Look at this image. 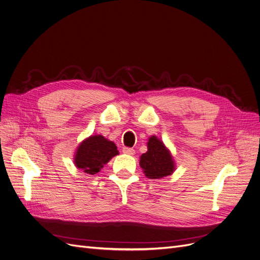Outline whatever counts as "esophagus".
<instances>
[{
  "mask_svg": "<svg viewBox=\"0 0 260 260\" xmlns=\"http://www.w3.org/2000/svg\"><path fill=\"white\" fill-rule=\"evenodd\" d=\"M122 152L126 154V155H134L135 154V149L132 147H123Z\"/></svg>",
  "mask_w": 260,
  "mask_h": 260,
  "instance_id": "1",
  "label": "esophagus"
}]
</instances>
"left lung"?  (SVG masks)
<instances>
[{"mask_svg":"<svg viewBox=\"0 0 260 260\" xmlns=\"http://www.w3.org/2000/svg\"><path fill=\"white\" fill-rule=\"evenodd\" d=\"M140 166L149 179H160L174 172L175 163L170 152L155 136L147 142V152L140 157Z\"/></svg>","mask_w":260,"mask_h":260,"instance_id":"8db88e82","label":"left lung"}]
</instances>
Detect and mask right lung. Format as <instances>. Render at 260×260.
<instances>
[{
    "mask_svg": "<svg viewBox=\"0 0 260 260\" xmlns=\"http://www.w3.org/2000/svg\"><path fill=\"white\" fill-rule=\"evenodd\" d=\"M119 152L114 142L103 136H91L80 144L75 157V165L86 174L94 175Z\"/></svg>",
    "mask_w": 260,
    "mask_h": 260,
    "instance_id": "right-lung-1",
    "label": "right lung"
}]
</instances>
